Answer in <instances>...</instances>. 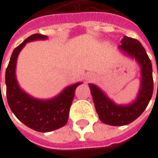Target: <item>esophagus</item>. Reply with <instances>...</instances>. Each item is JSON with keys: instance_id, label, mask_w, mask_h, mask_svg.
<instances>
[{"instance_id": "obj_1", "label": "esophagus", "mask_w": 158, "mask_h": 158, "mask_svg": "<svg viewBox=\"0 0 158 158\" xmlns=\"http://www.w3.org/2000/svg\"><path fill=\"white\" fill-rule=\"evenodd\" d=\"M92 79H94V76H93V74L91 73H89V74H87V77H86V79L87 80H91Z\"/></svg>"}]
</instances>
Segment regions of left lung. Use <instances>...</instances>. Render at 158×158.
Instances as JSON below:
<instances>
[{"mask_svg":"<svg viewBox=\"0 0 158 158\" xmlns=\"http://www.w3.org/2000/svg\"><path fill=\"white\" fill-rule=\"evenodd\" d=\"M119 48L134 57L141 67V86L138 97L132 104L121 106L115 104L96 86L89 84L96 112L102 122L110 126H125L139 118L147 108L153 94L152 65L145 48L136 39L125 36ZM158 74V71H157Z\"/></svg>","mask_w":158,"mask_h":158,"instance_id":"obj_1","label":"left lung"}]
</instances>
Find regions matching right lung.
<instances>
[{
	"instance_id": "1",
	"label": "right lung",
	"mask_w": 158,
	"mask_h": 158,
	"mask_svg": "<svg viewBox=\"0 0 158 158\" xmlns=\"http://www.w3.org/2000/svg\"><path fill=\"white\" fill-rule=\"evenodd\" d=\"M47 38L45 35L35 33L17 46L11 55L5 74L7 101L12 112L26 127L40 133L51 132L65 126L75 90L81 84L77 83L68 86L56 97L45 101L34 99L21 90L15 75L17 56L26 42Z\"/></svg>"
}]
</instances>
